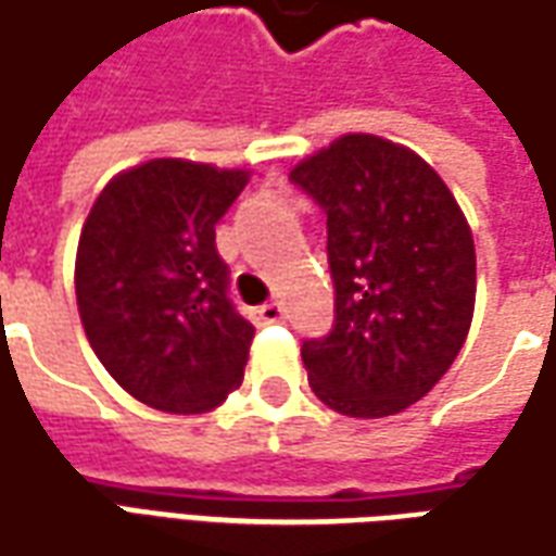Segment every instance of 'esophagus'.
Listing matches in <instances>:
<instances>
[{
    "instance_id": "34e87169",
    "label": "esophagus",
    "mask_w": 556,
    "mask_h": 556,
    "mask_svg": "<svg viewBox=\"0 0 556 556\" xmlns=\"http://www.w3.org/2000/svg\"><path fill=\"white\" fill-rule=\"evenodd\" d=\"M255 318H258L262 325H274V321H279V318H282V304L270 301V304L258 306V309H255Z\"/></svg>"
}]
</instances>
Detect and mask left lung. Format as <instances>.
I'll return each mask as SVG.
<instances>
[{
    "label": "left lung",
    "mask_w": 556,
    "mask_h": 556,
    "mask_svg": "<svg viewBox=\"0 0 556 556\" xmlns=\"http://www.w3.org/2000/svg\"><path fill=\"white\" fill-rule=\"evenodd\" d=\"M289 177L328 216L337 321L304 343L309 388L349 418H386L452 367L476 309V243L457 198L403 143L349 131Z\"/></svg>",
    "instance_id": "1"
}]
</instances>
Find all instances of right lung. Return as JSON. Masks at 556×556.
I'll return each mask as SVG.
<instances>
[{"mask_svg": "<svg viewBox=\"0 0 556 556\" xmlns=\"http://www.w3.org/2000/svg\"><path fill=\"white\" fill-rule=\"evenodd\" d=\"M247 184V168L150 159L111 177L84 223L80 325L116 386L159 413H211L243 382L255 328L225 294L216 223Z\"/></svg>", "mask_w": 556, "mask_h": 556, "instance_id": "1", "label": "right lung"}]
</instances>
